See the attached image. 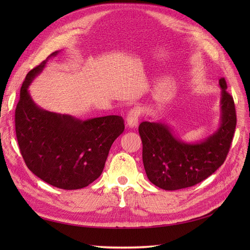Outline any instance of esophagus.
Returning a JSON list of instances; mask_svg holds the SVG:
<instances>
[{"mask_svg": "<svg viewBox=\"0 0 250 250\" xmlns=\"http://www.w3.org/2000/svg\"><path fill=\"white\" fill-rule=\"evenodd\" d=\"M140 115H141V110L139 108H133L129 111L126 119L128 128H135L138 126Z\"/></svg>", "mask_w": 250, "mask_h": 250, "instance_id": "1", "label": "esophagus"}]
</instances>
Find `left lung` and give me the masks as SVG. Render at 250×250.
<instances>
[{
    "label": "left lung",
    "mask_w": 250,
    "mask_h": 250,
    "mask_svg": "<svg viewBox=\"0 0 250 250\" xmlns=\"http://www.w3.org/2000/svg\"><path fill=\"white\" fill-rule=\"evenodd\" d=\"M219 85L221 88L220 123L206 139L199 142L180 140L163 121L140 124L144 168L148 179L156 187L175 191L195 186L224 163L236 129L237 117L224 78L219 80Z\"/></svg>",
    "instance_id": "obj_1"
}]
</instances>
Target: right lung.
Masks as SVG:
<instances>
[{
  "mask_svg": "<svg viewBox=\"0 0 250 250\" xmlns=\"http://www.w3.org/2000/svg\"><path fill=\"white\" fill-rule=\"evenodd\" d=\"M58 53L27 74L16 109V132L30 171L53 187L77 190L101 175L112 143L125 127L119 116L80 120L48 111L33 101L30 84Z\"/></svg>",
  "mask_w": 250,
  "mask_h": 250,
  "instance_id": "right-lung-1",
  "label": "right lung"
}]
</instances>
